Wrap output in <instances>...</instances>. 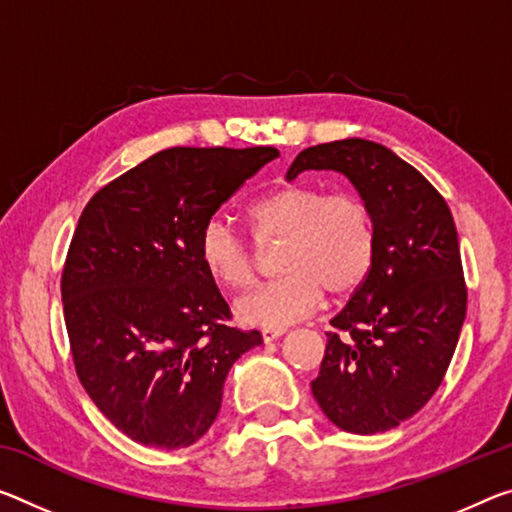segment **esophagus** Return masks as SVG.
<instances>
[{
    "mask_svg": "<svg viewBox=\"0 0 512 512\" xmlns=\"http://www.w3.org/2000/svg\"><path fill=\"white\" fill-rule=\"evenodd\" d=\"M282 335H285V330H275V328H264L262 330V339H264V342L266 344H269V342H275V339H278V337H282Z\"/></svg>",
    "mask_w": 512,
    "mask_h": 512,
    "instance_id": "34e87169",
    "label": "esophagus"
}]
</instances>
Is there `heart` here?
I'll list each match as a JSON object with an SVG mask.
<instances>
[{"label":"heart","mask_w":512,"mask_h":512,"mask_svg":"<svg viewBox=\"0 0 512 512\" xmlns=\"http://www.w3.org/2000/svg\"><path fill=\"white\" fill-rule=\"evenodd\" d=\"M246 221L259 246L282 241L275 262L280 278L234 307L246 326L287 328L321 305L323 289L335 298L358 291L376 262V216L358 193H328L307 182L282 184L250 202ZM198 255L221 287L243 291L255 285L257 250L218 218L202 227Z\"/></svg>","instance_id":"1"}]
</instances>
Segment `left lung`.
Segmentation results:
<instances>
[{"instance_id":"left-lung-1","label":"left lung","mask_w":512,"mask_h":512,"mask_svg":"<svg viewBox=\"0 0 512 512\" xmlns=\"http://www.w3.org/2000/svg\"><path fill=\"white\" fill-rule=\"evenodd\" d=\"M303 170L344 173L378 227L376 262L330 321L312 394L342 431L385 433L424 408L456 351L467 314L456 223L435 186L380 143L314 145L287 180Z\"/></svg>"}]
</instances>
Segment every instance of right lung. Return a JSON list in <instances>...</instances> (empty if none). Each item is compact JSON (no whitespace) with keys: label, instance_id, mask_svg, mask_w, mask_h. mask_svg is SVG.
<instances>
[{"label":"right lung","instance_id":"right-lung-1","mask_svg":"<svg viewBox=\"0 0 512 512\" xmlns=\"http://www.w3.org/2000/svg\"><path fill=\"white\" fill-rule=\"evenodd\" d=\"M275 148H168L102 186L79 216L61 275L81 385L118 431L184 449L221 410L227 371L262 344L198 255L205 223Z\"/></svg>","mask_w":512,"mask_h":512}]
</instances>
